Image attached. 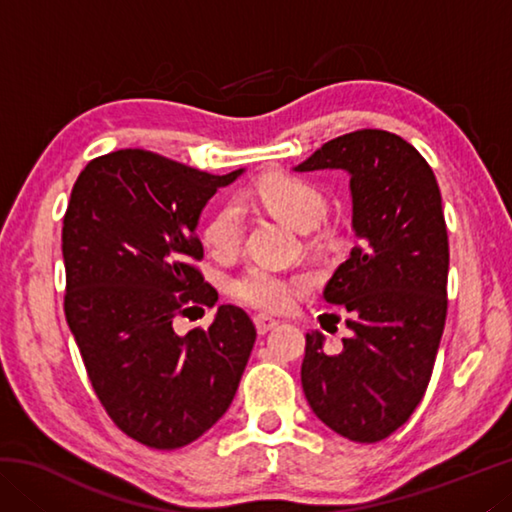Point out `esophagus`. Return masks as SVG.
Segmentation results:
<instances>
[{"instance_id":"1","label":"esophagus","mask_w":512,"mask_h":512,"mask_svg":"<svg viewBox=\"0 0 512 512\" xmlns=\"http://www.w3.org/2000/svg\"><path fill=\"white\" fill-rule=\"evenodd\" d=\"M253 320H255V327H257V332H259V334L271 332V329L277 325V320H275V318H271V316H264V314H257Z\"/></svg>"}]
</instances>
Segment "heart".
<instances>
[{
  "mask_svg": "<svg viewBox=\"0 0 512 512\" xmlns=\"http://www.w3.org/2000/svg\"><path fill=\"white\" fill-rule=\"evenodd\" d=\"M257 203L296 230H311L327 212L323 189L293 173H268L253 189ZM244 237V221L235 203H225L207 219L203 228L205 246L216 257L235 255ZM298 280L284 277L266 266H248L230 282V293L237 300L264 311H282L291 305Z\"/></svg>",
  "mask_w": 512,
  "mask_h": 512,
  "instance_id": "b5f03b06",
  "label": "heart"
}]
</instances>
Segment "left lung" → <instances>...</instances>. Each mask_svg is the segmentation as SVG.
Masks as SVG:
<instances>
[{
  "mask_svg": "<svg viewBox=\"0 0 512 512\" xmlns=\"http://www.w3.org/2000/svg\"><path fill=\"white\" fill-rule=\"evenodd\" d=\"M350 173L359 246L323 298L352 329L339 354L307 334L302 391L329 429L379 443L411 418L427 391L447 318L449 241L427 160L400 135L363 128L329 140L296 171ZM336 316V314H329Z\"/></svg>",
  "mask_w": 512,
  "mask_h": 512,
  "instance_id": "1",
  "label": "left lung"
}]
</instances>
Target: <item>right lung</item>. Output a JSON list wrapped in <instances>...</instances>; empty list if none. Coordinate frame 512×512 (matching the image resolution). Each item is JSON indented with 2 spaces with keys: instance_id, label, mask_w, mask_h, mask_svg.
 <instances>
[{
  "instance_id": "obj_1",
  "label": "right lung",
  "mask_w": 512,
  "mask_h": 512,
  "mask_svg": "<svg viewBox=\"0 0 512 512\" xmlns=\"http://www.w3.org/2000/svg\"><path fill=\"white\" fill-rule=\"evenodd\" d=\"M241 173L198 171L144 149L88 162L63 219L65 318L90 384L117 427L153 449H178L228 411L255 345L241 307L183 336L180 316L219 293L196 262V223Z\"/></svg>"
}]
</instances>
